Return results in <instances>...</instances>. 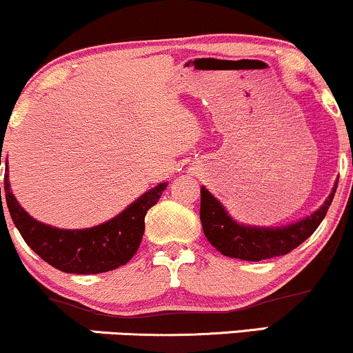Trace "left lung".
Returning <instances> with one entry per match:
<instances>
[{
    "label": "left lung",
    "mask_w": 353,
    "mask_h": 353,
    "mask_svg": "<svg viewBox=\"0 0 353 353\" xmlns=\"http://www.w3.org/2000/svg\"><path fill=\"white\" fill-rule=\"evenodd\" d=\"M335 185L329 199L310 217L285 228H249L237 224L222 204L205 188H201V222L205 237L221 254L241 261L259 262L292 252L307 241L325 217L334 199Z\"/></svg>",
    "instance_id": "1"
}]
</instances>
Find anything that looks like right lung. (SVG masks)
Instances as JSON below:
<instances>
[{"label":"right lung","mask_w":353,"mask_h":353,"mask_svg":"<svg viewBox=\"0 0 353 353\" xmlns=\"http://www.w3.org/2000/svg\"><path fill=\"white\" fill-rule=\"evenodd\" d=\"M165 188V182L156 185L132 202L119 216L96 228L81 230L56 229L38 222L18 204L10 190L6 163L5 190L0 188V201L1 192H5L8 210L14 225L24 242L43 261L63 272L86 275L109 272L131 261L143 241L145 212L159 201Z\"/></svg>","instance_id":"right-lung-1"}]
</instances>
